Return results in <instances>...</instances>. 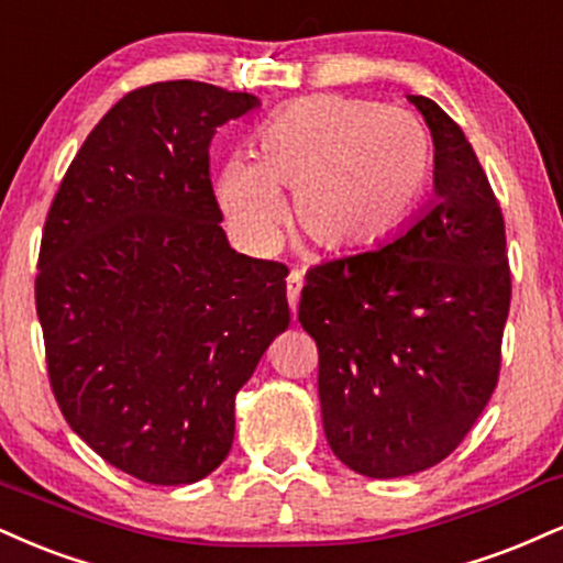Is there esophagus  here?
<instances>
[{
    "label": "esophagus",
    "instance_id": "esophagus-1",
    "mask_svg": "<svg viewBox=\"0 0 563 563\" xmlns=\"http://www.w3.org/2000/svg\"><path fill=\"white\" fill-rule=\"evenodd\" d=\"M301 286H303V275L299 273V269H290L288 275V307L290 311H296V307H299V296H301Z\"/></svg>",
    "mask_w": 563,
    "mask_h": 563
}]
</instances>
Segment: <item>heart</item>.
Listing matches in <instances>:
<instances>
[{
	"mask_svg": "<svg viewBox=\"0 0 563 563\" xmlns=\"http://www.w3.org/2000/svg\"><path fill=\"white\" fill-rule=\"evenodd\" d=\"M435 152L415 112L372 99L307 97L256 133L252 159L230 157L217 199L243 246L277 235L280 194L294 225L328 252H369L409 225L424 201Z\"/></svg>",
	"mask_w": 563,
	"mask_h": 563,
	"instance_id": "heart-1",
	"label": "heart"
}]
</instances>
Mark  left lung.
Masks as SVG:
<instances>
[{"label":"left lung","mask_w":563,"mask_h":563,"mask_svg":"<svg viewBox=\"0 0 563 563\" xmlns=\"http://www.w3.org/2000/svg\"><path fill=\"white\" fill-rule=\"evenodd\" d=\"M409 101L435 144V201L372 252L311 267L299 301L324 438L375 479L462 443L496 390L511 303L504 214L475 148L435 101Z\"/></svg>","instance_id":"obj_1"}]
</instances>
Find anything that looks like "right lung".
Returning <instances> with one entry per match:
<instances>
[{"label":"right lung","mask_w":563,"mask_h":563,"mask_svg":"<svg viewBox=\"0 0 563 563\" xmlns=\"http://www.w3.org/2000/svg\"><path fill=\"white\" fill-rule=\"evenodd\" d=\"M254 93L165 80L88 133L44 222L36 311L73 432L148 485L225 462L235 393L288 328L286 267L230 249L209 180L217 128Z\"/></svg>","instance_id":"right-lung-1"}]
</instances>
